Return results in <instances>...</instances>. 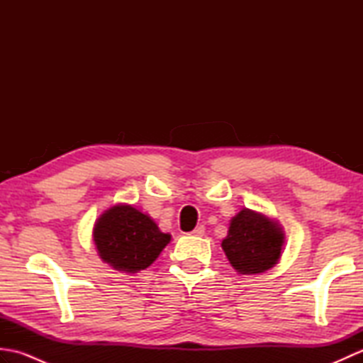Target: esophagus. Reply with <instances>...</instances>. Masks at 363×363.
Returning a JSON list of instances; mask_svg holds the SVG:
<instances>
[{"instance_id": "1", "label": "esophagus", "mask_w": 363, "mask_h": 363, "mask_svg": "<svg viewBox=\"0 0 363 363\" xmlns=\"http://www.w3.org/2000/svg\"><path fill=\"white\" fill-rule=\"evenodd\" d=\"M204 233H206V228L201 225V226L195 228V229H194V233H191V234H194V235H198V237H201V235H204Z\"/></svg>"}]
</instances>
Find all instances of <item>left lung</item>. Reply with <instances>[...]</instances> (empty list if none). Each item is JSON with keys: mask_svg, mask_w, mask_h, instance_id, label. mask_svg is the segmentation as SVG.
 Segmentation results:
<instances>
[{"mask_svg": "<svg viewBox=\"0 0 363 363\" xmlns=\"http://www.w3.org/2000/svg\"><path fill=\"white\" fill-rule=\"evenodd\" d=\"M284 242L279 223L264 213L243 209L230 220L221 248L238 273L259 274L277 264Z\"/></svg>", "mask_w": 363, "mask_h": 363, "instance_id": "8db88e82", "label": "left lung"}]
</instances>
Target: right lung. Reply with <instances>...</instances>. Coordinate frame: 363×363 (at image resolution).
<instances>
[{
    "label": "right lung",
    "instance_id": "add662e5",
    "mask_svg": "<svg viewBox=\"0 0 363 363\" xmlns=\"http://www.w3.org/2000/svg\"><path fill=\"white\" fill-rule=\"evenodd\" d=\"M94 240L99 257L112 268L137 273L148 268L172 240L146 213L129 204L104 211L95 223Z\"/></svg>",
    "mask_w": 363,
    "mask_h": 363
}]
</instances>
